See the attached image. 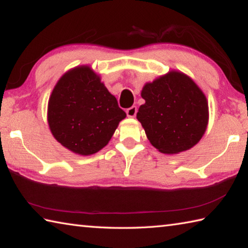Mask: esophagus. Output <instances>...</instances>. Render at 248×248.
<instances>
[{
    "instance_id": "1",
    "label": "esophagus",
    "mask_w": 248,
    "mask_h": 248,
    "mask_svg": "<svg viewBox=\"0 0 248 248\" xmlns=\"http://www.w3.org/2000/svg\"><path fill=\"white\" fill-rule=\"evenodd\" d=\"M137 111H138V109H137L136 106L130 107V108L127 109V110H125V112H127V116L130 117V118H133V117H136Z\"/></svg>"
}]
</instances>
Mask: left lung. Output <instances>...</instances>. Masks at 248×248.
Instances as JSON below:
<instances>
[{"mask_svg":"<svg viewBox=\"0 0 248 248\" xmlns=\"http://www.w3.org/2000/svg\"><path fill=\"white\" fill-rule=\"evenodd\" d=\"M141 96L145 104L137 118L159 152L177 154L200 141L208 125V102L189 77L170 71L146 83Z\"/></svg>","mask_w":248,"mask_h":248,"instance_id":"obj_1","label":"left lung"}]
</instances>
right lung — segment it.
I'll return each mask as SVG.
<instances>
[{
  "instance_id": "1",
  "label": "right lung",
  "mask_w": 248,
  "mask_h": 248,
  "mask_svg": "<svg viewBox=\"0 0 248 248\" xmlns=\"http://www.w3.org/2000/svg\"><path fill=\"white\" fill-rule=\"evenodd\" d=\"M125 112L90 66L59 79L48 103V124L58 142L73 153L91 155L111 139Z\"/></svg>"
}]
</instances>
